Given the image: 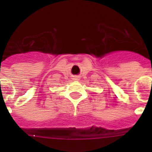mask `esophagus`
Masks as SVG:
<instances>
[{
    "label": "esophagus",
    "mask_w": 152,
    "mask_h": 152,
    "mask_svg": "<svg viewBox=\"0 0 152 152\" xmlns=\"http://www.w3.org/2000/svg\"><path fill=\"white\" fill-rule=\"evenodd\" d=\"M72 80H80V76H72Z\"/></svg>",
    "instance_id": "obj_1"
}]
</instances>
